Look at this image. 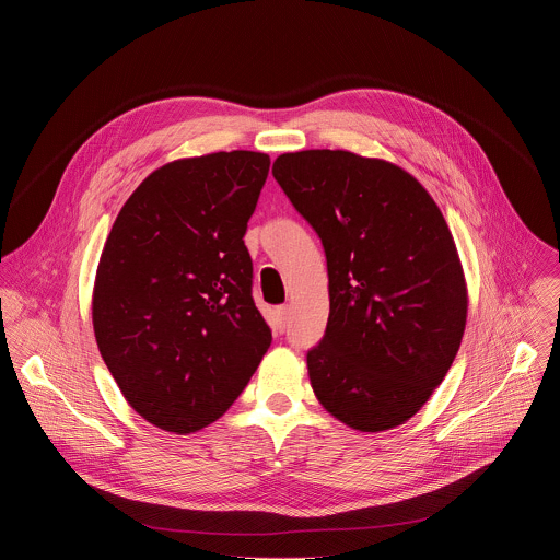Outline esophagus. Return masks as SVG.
<instances>
[{
    "label": "esophagus",
    "instance_id": "obj_1",
    "mask_svg": "<svg viewBox=\"0 0 560 560\" xmlns=\"http://www.w3.org/2000/svg\"><path fill=\"white\" fill-rule=\"evenodd\" d=\"M288 324H290V307L288 305H279L277 307V330L285 332Z\"/></svg>",
    "mask_w": 560,
    "mask_h": 560
}]
</instances>
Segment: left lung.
I'll list each match as a JSON object with an SVG mask.
<instances>
[{
    "instance_id": "8db88e82",
    "label": "left lung",
    "mask_w": 560,
    "mask_h": 560,
    "mask_svg": "<svg viewBox=\"0 0 560 560\" xmlns=\"http://www.w3.org/2000/svg\"><path fill=\"white\" fill-rule=\"evenodd\" d=\"M272 175L328 259V328L307 352L314 396L359 432L404 425L445 378L467 322L443 212L408 171L350 150L283 152Z\"/></svg>"
}]
</instances>
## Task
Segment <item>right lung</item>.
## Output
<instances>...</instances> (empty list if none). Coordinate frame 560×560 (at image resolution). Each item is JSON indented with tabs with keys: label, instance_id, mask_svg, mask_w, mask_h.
<instances>
[{
	"label": "right lung",
	"instance_id": "right-lung-1",
	"mask_svg": "<svg viewBox=\"0 0 560 560\" xmlns=\"http://www.w3.org/2000/svg\"><path fill=\"white\" fill-rule=\"evenodd\" d=\"M268 171L253 150L175 159L137 186L106 238L95 339L130 408L159 430L217 421L272 343L244 244Z\"/></svg>",
	"mask_w": 560,
	"mask_h": 560
}]
</instances>
